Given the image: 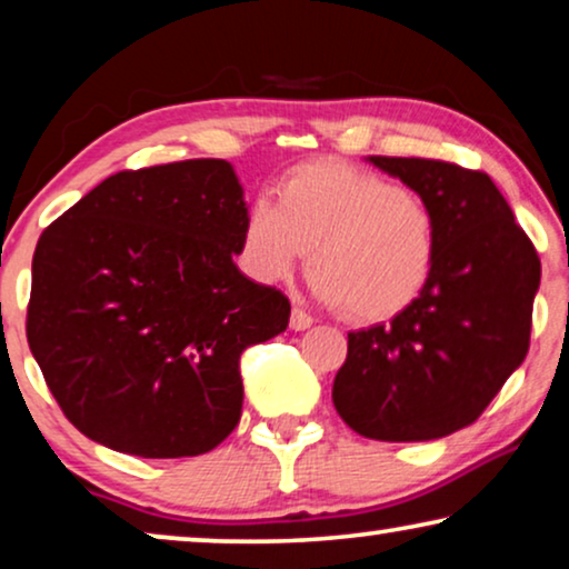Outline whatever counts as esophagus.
Returning a JSON list of instances; mask_svg holds the SVG:
<instances>
[{
	"mask_svg": "<svg viewBox=\"0 0 569 569\" xmlns=\"http://www.w3.org/2000/svg\"><path fill=\"white\" fill-rule=\"evenodd\" d=\"M310 326H313V316L306 313V310H302V308H292V313H290V329H295V331H306V329H310Z\"/></svg>",
	"mask_w": 569,
	"mask_h": 569,
	"instance_id": "34e87169",
	"label": "esophagus"
}]
</instances>
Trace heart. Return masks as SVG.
<instances>
[{"mask_svg":"<svg viewBox=\"0 0 569 569\" xmlns=\"http://www.w3.org/2000/svg\"><path fill=\"white\" fill-rule=\"evenodd\" d=\"M313 290L355 321L396 318L422 298L438 259V220L425 199L391 178L337 160L295 168L277 207L251 201L240 259L256 282L274 284L308 259Z\"/></svg>","mask_w":569,"mask_h":569,"instance_id":"b5f03b06","label":"heart"}]
</instances>
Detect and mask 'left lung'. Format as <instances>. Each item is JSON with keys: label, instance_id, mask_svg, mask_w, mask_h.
<instances>
[{"label": "left lung", "instance_id": "1", "mask_svg": "<svg viewBox=\"0 0 569 569\" xmlns=\"http://www.w3.org/2000/svg\"><path fill=\"white\" fill-rule=\"evenodd\" d=\"M370 162L430 204L438 259L415 306L349 333L331 399L362 438L438 440L477 422L526 360L541 261L481 170L383 154Z\"/></svg>", "mask_w": 569, "mask_h": 569}]
</instances>
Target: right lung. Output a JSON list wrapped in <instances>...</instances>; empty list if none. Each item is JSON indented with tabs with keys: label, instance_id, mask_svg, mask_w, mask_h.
<instances>
[{
	"label": "right lung",
	"instance_id": "add662e5",
	"mask_svg": "<svg viewBox=\"0 0 569 569\" xmlns=\"http://www.w3.org/2000/svg\"><path fill=\"white\" fill-rule=\"evenodd\" d=\"M246 201L228 160L121 170L38 238L26 318L46 386L82 435L139 458L236 430L240 355L290 300L236 267Z\"/></svg>",
	"mask_w": 569,
	"mask_h": 569
}]
</instances>
